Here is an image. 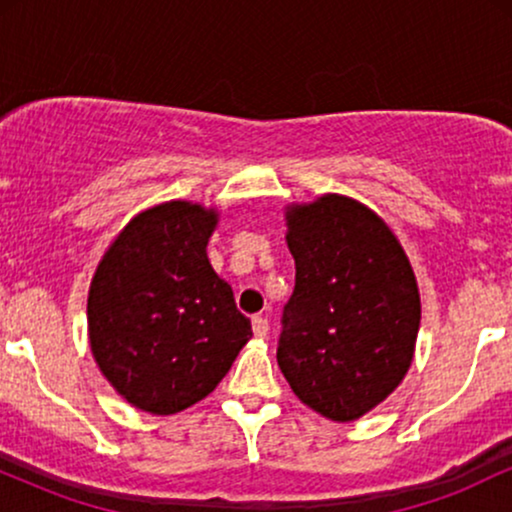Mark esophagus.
Here are the masks:
<instances>
[{
  "label": "esophagus",
  "instance_id": "1",
  "mask_svg": "<svg viewBox=\"0 0 512 512\" xmlns=\"http://www.w3.org/2000/svg\"><path fill=\"white\" fill-rule=\"evenodd\" d=\"M252 332H255V337H267L269 334V320L262 315H255L252 317Z\"/></svg>",
  "mask_w": 512,
  "mask_h": 512
}]
</instances>
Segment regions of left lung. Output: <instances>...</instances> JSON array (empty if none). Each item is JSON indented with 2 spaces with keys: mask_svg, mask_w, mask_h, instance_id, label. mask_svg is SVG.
I'll return each mask as SVG.
<instances>
[{
  "mask_svg": "<svg viewBox=\"0 0 512 512\" xmlns=\"http://www.w3.org/2000/svg\"><path fill=\"white\" fill-rule=\"evenodd\" d=\"M296 286L281 313L276 361L303 404L354 421L402 383L421 303L402 245L354 199L327 195L289 211Z\"/></svg>",
  "mask_w": 512,
  "mask_h": 512,
  "instance_id": "left-lung-1",
  "label": "left lung"
}]
</instances>
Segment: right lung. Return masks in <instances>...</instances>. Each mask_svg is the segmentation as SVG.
<instances>
[{
  "instance_id": "add662e5",
  "label": "right lung",
  "mask_w": 512,
  "mask_h": 512,
  "mask_svg": "<svg viewBox=\"0 0 512 512\" xmlns=\"http://www.w3.org/2000/svg\"><path fill=\"white\" fill-rule=\"evenodd\" d=\"M214 211L168 202L129 221L88 293L91 351L134 407L175 414L221 383L252 337L233 289L211 269Z\"/></svg>"
}]
</instances>
